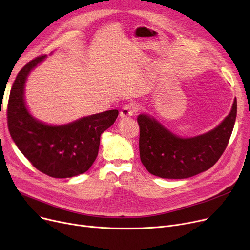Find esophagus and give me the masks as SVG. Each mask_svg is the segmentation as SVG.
Wrapping results in <instances>:
<instances>
[{"label":"esophagus","mask_w":250,"mask_h":250,"mask_svg":"<svg viewBox=\"0 0 250 250\" xmlns=\"http://www.w3.org/2000/svg\"><path fill=\"white\" fill-rule=\"evenodd\" d=\"M136 112H137L136 105L134 103H129V104L125 105V106L122 108V110L120 112V115H121L122 118H126V117L134 115Z\"/></svg>","instance_id":"34e87169"}]
</instances>
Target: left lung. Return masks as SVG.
Wrapping results in <instances>:
<instances>
[{
    "label": "left lung",
    "mask_w": 250,
    "mask_h": 250,
    "mask_svg": "<svg viewBox=\"0 0 250 250\" xmlns=\"http://www.w3.org/2000/svg\"><path fill=\"white\" fill-rule=\"evenodd\" d=\"M237 114L234 99L230 113L213 129L190 138H182L165 127L155 117L142 113L140 125V157L143 165L156 176L183 179L211 168L225 151Z\"/></svg>",
    "instance_id": "obj_1"
}]
</instances>
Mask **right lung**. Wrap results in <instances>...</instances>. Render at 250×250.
Masks as SVG:
<instances>
[{
	"label": "right lung",
	"instance_id": "right-lung-1",
	"mask_svg": "<svg viewBox=\"0 0 250 250\" xmlns=\"http://www.w3.org/2000/svg\"><path fill=\"white\" fill-rule=\"evenodd\" d=\"M47 56L25 64L12 86L8 102V127L21 153L39 171L55 178H69L86 172L98 155L100 136L110 127L117 109L54 125L41 122L28 110L25 84L31 71Z\"/></svg>",
	"mask_w": 250,
	"mask_h": 250
}]
</instances>
